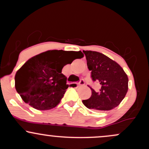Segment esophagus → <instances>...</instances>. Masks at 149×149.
Here are the masks:
<instances>
[{"instance_id": "obj_1", "label": "esophagus", "mask_w": 149, "mask_h": 149, "mask_svg": "<svg viewBox=\"0 0 149 149\" xmlns=\"http://www.w3.org/2000/svg\"><path fill=\"white\" fill-rule=\"evenodd\" d=\"M78 85H85V81L83 80H80L79 81V83H77Z\"/></svg>"}]
</instances>
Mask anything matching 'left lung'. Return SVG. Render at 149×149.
<instances>
[{
  "mask_svg": "<svg viewBox=\"0 0 149 149\" xmlns=\"http://www.w3.org/2000/svg\"><path fill=\"white\" fill-rule=\"evenodd\" d=\"M87 65L91 71L94 82L100 84L99 91L90 87L92 95L83 100L87 108L99 111H109L118 107L125 97L128 90L127 74L120 65L102 53L83 50Z\"/></svg>",
  "mask_w": 149,
  "mask_h": 149,
  "instance_id": "1",
  "label": "left lung"
}]
</instances>
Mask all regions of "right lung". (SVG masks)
<instances>
[{
    "instance_id": "obj_1",
    "label": "right lung",
    "mask_w": 149,
    "mask_h": 149,
    "mask_svg": "<svg viewBox=\"0 0 149 149\" xmlns=\"http://www.w3.org/2000/svg\"><path fill=\"white\" fill-rule=\"evenodd\" d=\"M83 57L81 51L48 50L29 59L17 71L15 88L26 103L38 110L59 104L69 88L61 70L69 60Z\"/></svg>"
}]
</instances>
